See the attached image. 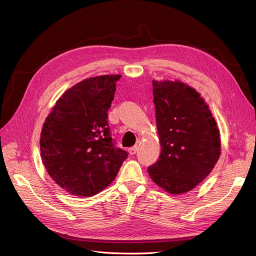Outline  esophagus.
<instances>
[{"label": "esophagus", "mask_w": 256, "mask_h": 256, "mask_svg": "<svg viewBox=\"0 0 256 256\" xmlns=\"http://www.w3.org/2000/svg\"><path fill=\"white\" fill-rule=\"evenodd\" d=\"M128 152H129V154H131V156H134V154H136V152H138V146H132V147H130V148L128 150Z\"/></svg>", "instance_id": "34e87169"}]
</instances>
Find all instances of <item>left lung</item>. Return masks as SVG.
Returning a JSON list of instances; mask_svg holds the SVG:
<instances>
[{
	"label": "left lung",
	"instance_id": "obj_1",
	"mask_svg": "<svg viewBox=\"0 0 256 256\" xmlns=\"http://www.w3.org/2000/svg\"><path fill=\"white\" fill-rule=\"evenodd\" d=\"M152 95L161 152L147 171L159 187L182 194L203 182L218 161L219 129L204 99L184 83L154 80Z\"/></svg>",
	"mask_w": 256,
	"mask_h": 256
}]
</instances>
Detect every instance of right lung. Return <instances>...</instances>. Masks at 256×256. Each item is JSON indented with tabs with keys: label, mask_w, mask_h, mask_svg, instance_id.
<instances>
[{
	"label": "right lung",
	"mask_w": 256,
	"mask_h": 256,
	"mask_svg": "<svg viewBox=\"0 0 256 256\" xmlns=\"http://www.w3.org/2000/svg\"><path fill=\"white\" fill-rule=\"evenodd\" d=\"M120 74L100 76L66 90L46 118L40 152L47 172L76 196H95L118 175L128 152L116 147L108 122Z\"/></svg>",
	"instance_id": "add662e5"
}]
</instances>
